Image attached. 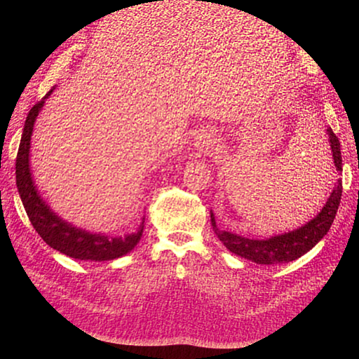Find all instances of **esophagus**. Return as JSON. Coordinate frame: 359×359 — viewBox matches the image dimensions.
Here are the masks:
<instances>
[{
    "label": "esophagus",
    "instance_id": "obj_1",
    "mask_svg": "<svg viewBox=\"0 0 359 359\" xmlns=\"http://www.w3.org/2000/svg\"><path fill=\"white\" fill-rule=\"evenodd\" d=\"M215 144V136H214V130H202L194 137V148H196L199 153H208V151L214 147Z\"/></svg>",
    "mask_w": 359,
    "mask_h": 359
}]
</instances>
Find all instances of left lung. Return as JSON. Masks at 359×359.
<instances>
[{"mask_svg":"<svg viewBox=\"0 0 359 359\" xmlns=\"http://www.w3.org/2000/svg\"><path fill=\"white\" fill-rule=\"evenodd\" d=\"M327 132L330 136V144H331L330 147L332 153L334 166L337 170L341 172L343 166H341V151H340L339 137L335 136L331 127L327 130ZM341 191H343L341 180H339V182L335 184L327 205L323 206L322 211L314 217L311 222L304 224L297 231L271 236L268 240H250V238L220 231L215 224L214 214L211 212L212 231L217 235V238H219V240L226 245V248L238 256L250 259L253 260V262L262 264V265L286 264L310 252V250L316 245L325 235H327L335 219L337 210H339Z\"/></svg>","mask_w":359,"mask_h":359,"instance_id":"8db88e82","label":"left lung"}]
</instances>
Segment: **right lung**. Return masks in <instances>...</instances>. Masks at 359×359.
Masks as SVG:
<instances>
[{
	"instance_id": "obj_1",
	"label": "right lung",
	"mask_w": 359,
	"mask_h": 359,
	"mask_svg": "<svg viewBox=\"0 0 359 359\" xmlns=\"http://www.w3.org/2000/svg\"><path fill=\"white\" fill-rule=\"evenodd\" d=\"M52 91L53 88L31 107L25 119L24 133L20 137L16 156V186L28 219L31 224L34 226L36 232L41 236V240L62 255L81 260H100V262L102 260H114L116 257H121L132 252L137 245L144 232V223L137 233L127 235L126 238H111L76 229L67 222H62L55 212L50 211L49 206L40 198L34 182H32L28 158L32 127H34L40 109L45 104V99H48Z\"/></svg>"
}]
</instances>
